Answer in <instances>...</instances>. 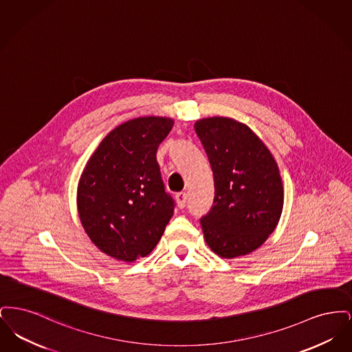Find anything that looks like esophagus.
<instances>
[{"label":"esophagus","mask_w":352,"mask_h":352,"mask_svg":"<svg viewBox=\"0 0 352 352\" xmlns=\"http://www.w3.org/2000/svg\"><path fill=\"white\" fill-rule=\"evenodd\" d=\"M175 199H177V203H178V207H179V208H184V206H186V201H187V194H186L184 191L177 192Z\"/></svg>","instance_id":"1"}]
</instances>
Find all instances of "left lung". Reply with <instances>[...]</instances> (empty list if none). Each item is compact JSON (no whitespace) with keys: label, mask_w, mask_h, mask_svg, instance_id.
<instances>
[{"label":"left lung","mask_w":352,"mask_h":352,"mask_svg":"<svg viewBox=\"0 0 352 352\" xmlns=\"http://www.w3.org/2000/svg\"><path fill=\"white\" fill-rule=\"evenodd\" d=\"M195 132L215 182L211 210L201 218L206 243L224 258L248 254L264 244L281 217L278 166L264 142L236 120L201 118Z\"/></svg>","instance_id":"1"}]
</instances>
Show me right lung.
Here are the masks:
<instances>
[{"label":"right lung","mask_w":352,"mask_h":352,"mask_svg":"<svg viewBox=\"0 0 352 352\" xmlns=\"http://www.w3.org/2000/svg\"><path fill=\"white\" fill-rule=\"evenodd\" d=\"M173 125L166 118L129 120L101 141L84 168L79 217L92 243L113 258L148 256L174 214L155 157Z\"/></svg>","instance_id":"right-lung-1"}]
</instances>
